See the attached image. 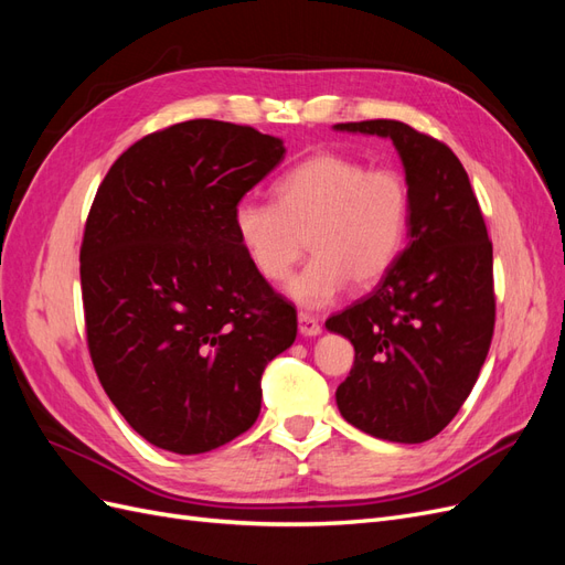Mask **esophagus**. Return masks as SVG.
Instances as JSON below:
<instances>
[{
  "label": "esophagus",
  "instance_id": "obj_1",
  "mask_svg": "<svg viewBox=\"0 0 565 565\" xmlns=\"http://www.w3.org/2000/svg\"><path fill=\"white\" fill-rule=\"evenodd\" d=\"M299 332L303 337H318L322 332V324L316 316L311 313H299Z\"/></svg>",
  "mask_w": 565,
  "mask_h": 565
}]
</instances>
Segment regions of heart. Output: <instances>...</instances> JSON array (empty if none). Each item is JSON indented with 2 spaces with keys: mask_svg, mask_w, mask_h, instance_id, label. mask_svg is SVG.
<instances>
[{
  "mask_svg": "<svg viewBox=\"0 0 565 565\" xmlns=\"http://www.w3.org/2000/svg\"><path fill=\"white\" fill-rule=\"evenodd\" d=\"M276 202L243 200L233 212L237 241L252 268L280 282L313 249L287 292L320 309L355 287L380 282L398 262L409 228V191L398 169L318 152L295 164L276 185Z\"/></svg>",
  "mask_w": 565,
  "mask_h": 565,
  "instance_id": "1",
  "label": "heart"
}]
</instances>
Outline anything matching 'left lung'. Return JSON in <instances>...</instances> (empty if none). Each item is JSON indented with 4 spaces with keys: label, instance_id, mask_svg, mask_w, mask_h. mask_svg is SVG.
<instances>
[{
    "label": "left lung",
    "instance_id": "1",
    "mask_svg": "<svg viewBox=\"0 0 565 565\" xmlns=\"http://www.w3.org/2000/svg\"><path fill=\"white\" fill-rule=\"evenodd\" d=\"M391 139L409 191V243L374 292L324 328L355 349L341 417L391 443L440 434L478 380L494 330L492 243L455 152L396 119L334 125Z\"/></svg>",
    "mask_w": 565,
    "mask_h": 565
}]
</instances>
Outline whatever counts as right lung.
<instances>
[{"label": "right lung", "instance_id": "obj_1", "mask_svg": "<svg viewBox=\"0 0 565 565\" xmlns=\"http://www.w3.org/2000/svg\"><path fill=\"white\" fill-rule=\"evenodd\" d=\"M285 158L218 119L148 134L115 160L79 249L92 363L131 429L177 455L245 434L297 311L247 259L233 212Z\"/></svg>", "mask_w": 565, "mask_h": 565}]
</instances>
